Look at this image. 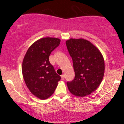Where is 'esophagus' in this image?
<instances>
[{
  "instance_id": "34e87169",
  "label": "esophagus",
  "mask_w": 124,
  "mask_h": 124,
  "mask_svg": "<svg viewBox=\"0 0 124 124\" xmlns=\"http://www.w3.org/2000/svg\"><path fill=\"white\" fill-rule=\"evenodd\" d=\"M61 78H62V80H64L65 78L64 75H61Z\"/></svg>"
}]
</instances>
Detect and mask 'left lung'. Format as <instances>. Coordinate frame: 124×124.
<instances>
[{
    "instance_id": "left-lung-1",
    "label": "left lung",
    "mask_w": 124,
    "mask_h": 124,
    "mask_svg": "<svg viewBox=\"0 0 124 124\" xmlns=\"http://www.w3.org/2000/svg\"><path fill=\"white\" fill-rule=\"evenodd\" d=\"M73 61L75 78L67 82L70 93L84 97L94 92L100 85L105 73V62L101 52L89 41L70 39L66 41Z\"/></svg>"
}]
</instances>
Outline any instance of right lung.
I'll list each match as a JSON object with an SVG mask.
<instances>
[{
    "mask_svg": "<svg viewBox=\"0 0 124 124\" xmlns=\"http://www.w3.org/2000/svg\"><path fill=\"white\" fill-rule=\"evenodd\" d=\"M60 41L57 38H42L30 46L23 58L22 71L26 86L32 94L42 100L54 93L61 79L49 60Z\"/></svg>",
    "mask_w": 124,
    "mask_h": 124,
    "instance_id": "1",
    "label": "right lung"
}]
</instances>
